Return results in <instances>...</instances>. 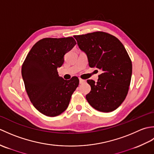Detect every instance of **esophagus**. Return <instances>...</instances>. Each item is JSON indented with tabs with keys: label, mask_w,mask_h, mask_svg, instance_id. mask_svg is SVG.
<instances>
[{
	"label": "esophagus",
	"mask_w": 154,
	"mask_h": 154,
	"mask_svg": "<svg viewBox=\"0 0 154 154\" xmlns=\"http://www.w3.org/2000/svg\"><path fill=\"white\" fill-rule=\"evenodd\" d=\"M85 82V80H83V79H79V83H80V84L84 83Z\"/></svg>",
	"instance_id": "34e87169"
}]
</instances>
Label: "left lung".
I'll list each match as a JSON object with an SVG mask.
<instances>
[{"mask_svg": "<svg viewBox=\"0 0 154 154\" xmlns=\"http://www.w3.org/2000/svg\"><path fill=\"white\" fill-rule=\"evenodd\" d=\"M87 55L91 67L102 70L97 82L87 80L91 90L86 95L90 105L100 112L116 110L126 99L132 73V61L121 42L104 32L74 35Z\"/></svg>", "mask_w": 154, "mask_h": 154, "instance_id": "left-lung-1", "label": "left lung"}]
</instances>
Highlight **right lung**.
Returning <instances> with one entry per match:
<instances>
[{"instance_id":"right-lung-1","label":"right lung","mask_w":154,"mask_h":154,"mask_svg":"<svg viewBox=\"0 0 154 154\" xmlns=\"http://www.w3.org/2000/svg\"><path fill=\"white\" fill-rule=\"evenodd\" d=\"M75 44L72 37L43 38L33 45L22 64V76L29 99L45 116L63 112L79 85L78 77L65 80L57 69L63 65L65 54Z\"/></svg>"}]
</instances>
